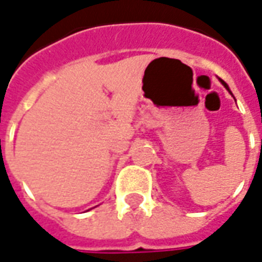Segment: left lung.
Returning a JSON list of instances; mask_svg holds the SVG:
<instances>
[{"label":"left lung","mask_w":262,"mask_h":262,"mask_svg":"<svg viewBox=\"0 0 262 262\" xmlns=\"http://www.w3.org/2000/svg\"><path fill=\"white\" fill-rule=\"evenodd\" d=\"M220 81H222V80H220ZM222 84H223V85H225V86H226V88H227V90H229V86H227V84H226L225 81H222Z\"/></svg>","instance_id":"obj_1"}]
</instances>
